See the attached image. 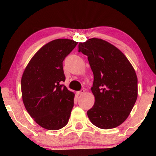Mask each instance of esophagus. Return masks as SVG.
Here are the masks:
<instances>
[{
	"label": "esophagus",
	"instance_id": "34e87169",
	"mask_svg": "<svg viewBox=\"0 0 156 156\" xmlns=\"http://www.w3.org/2000/svg\"><path fill=\"white\" fill-rule=\"evenodd\" d=\"M84 92H85L84 89H82V90H81V91H77V92H76V94H77V95H82V94H84Z\"/></svg>",
	"mask_w": 156,
	"mask_h": 156
}]
</instances>
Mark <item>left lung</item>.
Instances as JSON below:
<instances>
[{
	"instance_id": "left-lung-1",
	"label": "left lung",
	"mask_w": 156,
	"mask_h": 156,
	"mask_svg": "<svg viewBox=\"0 0 156 156\" xmlns=\"http://www.w3.org/2000/svg\"><path fill=\"white\" fill-rule=\"evenodd\" d=\"M79 52L88 57L94 74L91 92L94 104L89 120L102 129H114L126 120L138 97V79L127 57L112 44L99 38L79 43Z\"/></svg>"
}]
</instances>
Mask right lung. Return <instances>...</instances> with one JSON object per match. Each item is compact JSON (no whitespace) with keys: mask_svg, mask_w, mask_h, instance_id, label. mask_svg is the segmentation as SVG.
<instances>
[{"mask_svg":"<svg viewBox=\"0 0 156 156\" xmlns=\"http://www.w3.org/2000/svg\"><path fill=\"white\" fill-rule=\"evenodd\" d=\"M78 42L69 39L49 42L34 55L23 72V104L33 120L43 129L56 131L67 124L74 93L65 82L62 62Z\"/></svg>","mask_w":156,"mask_h":156,"instance_id":"right-lung-1","label":"right lung"}]
</instances>
